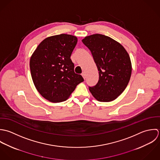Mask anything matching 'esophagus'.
<instances>
[{
	"label": "esophagus",
	"instance_id": "34e87169",
	"mask_svg": "<svg viewBox=\"0 0 160 160\" xmlns=\"http://www.w3.org/2000/svg\"><path fill=\"white\" fill-rule=\"evenodd\" d=\"M82 77H83V78H84V79H85V78H86V75H85V73L83 72H82Z\"/></svg>",
	"mask_w": 160,
	"mask_h": 160
}]
</instances>
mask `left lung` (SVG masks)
<instances>
[{
  "label": "left lung",
  "instance_id": "obj_1",
  "mask_svg": "<svg viewBox=\"0 0 160 160\" xmlns=\"http://www.w3.org/2000/svg\"><path fill=\"white\" fill-rule=\"evenodd\" d=\"M82 42L90 50L99 73L98 82L89 87L90 92L98 101L116 99L131 77L132 64L127 51L118 41L101 34L86 36Z\"/></svg>",
  "mask_w": 160,
  "mask_h": 160
}]
</instances>
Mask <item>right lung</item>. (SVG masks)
I'll return each mask as SVG.
<instances>
[{"label":"right lung","instance_id":"right-lung-1","mask_svg":"<svg viewBox=\"0 0 160 160\" xmlns=\"http://www.w3.org/2000/svg\"><path fill=\"white\" fill-rule=\"evenodd\" d=\"M77 41L76 36L67 34L48 37L30 58L34 85L40 95L50 102L66 101L84 80L81 75L75 73L70 59Z\"/></svg>","mask_w":160,"mask_h":160}]
</instances>
